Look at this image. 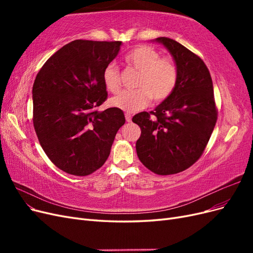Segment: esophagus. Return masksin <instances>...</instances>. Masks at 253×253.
I'll return each instance as SVG.
<instances>
[{"label":"esophagus","mask_w":253,"mask_h":253,"mask_svg":"<svg viewBox=\"0 0 253 253\" xmlns=\"http://www.w3.org/2000/svg\"><path fill=\"white\" fill-rule=\"evenodd\" d=\"M125 116H126V122H131V121H132V116H131V114H129V113H126V114H125Z\"/></svg>","instance_id":"esophagus-1"}]
</instances>
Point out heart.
<instances>
[{
    "label": "heart",
    "mask_w": 253,
    "mask_h": 253,
    "mask_svg": "<svg viewBox=\"0 0 253 253\" xmlns=\"http://www.w3.org/2000/svg\"><path fill=\"white\" fill-rule=\"evenodd\" d=\"M126 63L139 72L134 90H124L111 98L110 103L126 112H136L147 106L151 99L163 101L169 97L177 84L178 71L173 59L162 57L160 52L148 45H140L129 51ZM105 88L115 94L120 89L121 78L118 67L111 63L102 74Z\"/></svg>",
    "instance_id": "1"
}]
</instances>
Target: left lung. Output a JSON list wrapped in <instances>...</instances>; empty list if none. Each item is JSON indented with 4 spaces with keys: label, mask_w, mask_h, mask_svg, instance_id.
<instances>
[{
    "label": "left lung",
    "mask_w": 253,
    "mask_h": 253,
    "mask_svg": "<svg viewBox=\"0 0 253 253\" xmlns=\"http://www.w3.org/2000/svg\"><path fill=\"white\" fill-rule=\"evenodd\" d=\"M170 51L178 79L173 93L154 111L133 122L141 129L136 141L142 165L158 175L185 171L202 156L217 119L213 83L204 61L170 38L155 39Z\"/></svg>",
    "instance_id": "8db88e82"
}]
</instances>
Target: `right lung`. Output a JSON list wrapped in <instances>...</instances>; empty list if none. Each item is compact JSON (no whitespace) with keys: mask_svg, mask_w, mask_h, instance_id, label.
<instances>
[{"mask_svg":"<svg viewBox=\"0 0 253 253\" xmlns=\"http://www.w3.org/2000/svg\"><path fill=\"white\" fill-rule=\"evenodd\" d=\"M121 42L75 40L44 63L33 86L34 126L45 154L60 170L89 175L108 159L125 114L110 108L102 74Z\"/></svg>","mask_w":253,"mask_h":253,"instance_id":"1","label":"right lung"}]
</instances>
